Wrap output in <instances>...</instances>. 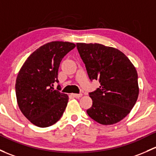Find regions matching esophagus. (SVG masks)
Here are the masks:
<instances>
[{
  "label": "esophagus",
  "instance_id": "esophagus-1",
  "mask_svg": "<svg viewBox=\"0 0 156 156\" xmlns=\"http://www.w3.org/2000/svg\"><path fill=\"white\" fill-rule=\"evenodd\" d=\"M72 96H73V97L77 98V99H78V98H81V96H82V94H81V93H80V94H76V93H73V94H72Z\"/></svg>",
  "mask_w": 156,
  "mask_h": 156
}]
</instances>
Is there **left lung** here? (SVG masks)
<instances>
[{"label":"left lung","instance_id":"left-lung-1","mask_svg":"<svg viewBox=\"0 0 156 156\" xmlns=\"http://www.w3.org/2000/svg\"><path fill=\"white\" fill-rule=\"evenodd\" d=\"M89 78L100 83L90 93L89 117L102 125H113L130 113L139 94L137 73L129 58L117 48L99 43H77Z\"/></svg>","mask_w":156,"mask_h":156}]
</instances>
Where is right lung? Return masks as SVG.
<instances>
[{
    "label": "right lung",
    "instance_id": "obj_1",
    "mask_svg": "<svg viewBox=\"0 0 156 156\" xmlns=\"http://www.w3.org/2000/svg\"><path fill=\"white\" fill-rule=\"evenodd\" d=\"M75 47L73 42H51L27 57L18 74L16 94L19 109L31 123L45 128L63 115L69 96L54 89L62 59ZM58 85L57 87H59Z\"/></svg>",
    "mask_w": 156,
    "mask_h": 156
}]
</instances>
